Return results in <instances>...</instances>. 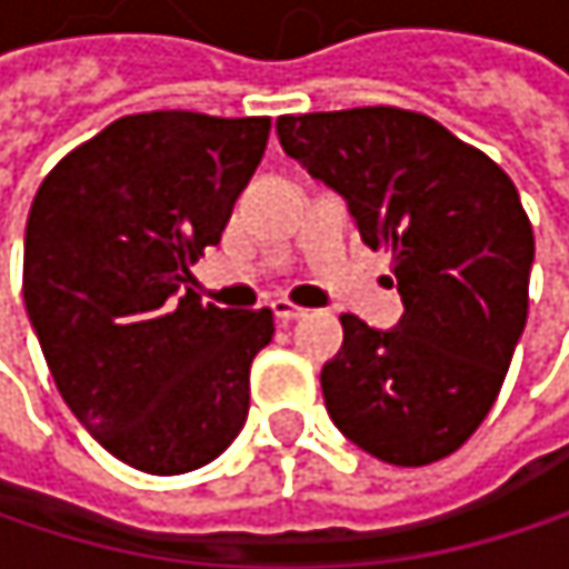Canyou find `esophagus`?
Masks as SVG:
<instances>
[{
    "label": "esophagus",
    "instance_id": "34e87169",
    "mask_svg": "<svg viewBox=\"0 0 569 569\" xmlns=\"http://www.w3.org/2000/svg\"><path fill=\"white\" fill-rule=\"evenodd\" d=\"M270 309H273V316H277L280 322H292V319H302V316H306V309H302V306H292L289 299H273Z\"/></svg>",
    "mask_w": 569,
    "mask_h": 569
}]
</instances>
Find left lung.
<instances>
[{"label": "left lung", "instance_id": "obj_1", "mask_svg": "<svg viewBox=\"0 0 569 569\" xmlns=\"http://www.w3.org/2000/svg\"><path fill=\"white\" fill-rule=\"evenodd\" d=\"M277 134L346 200L362 243L392 253L405 302L392 329L342 316V349L319 376L329 418L389 465L451 455L491 411L527 322L533 233L517 187L401 108L283 114Z\"/></svg>", "mask_w": 569, "mask_h": 569}]
</instances>
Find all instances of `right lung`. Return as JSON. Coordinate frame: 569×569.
Wrapping results in <instances>:
<instances>
[{
  "label": "right lung",
  "mask_w": 569,
  "mask_h": 569,
  "mask_svg": "<svg viewBox=\"0 0 569 569\" xmlns=\"http://www.w3.org/2000/svg\"><path fill=\"white\" fill-rule=\"evenodd\" d=\"M270 118L128 114L61 158L26 223V309L58 392L118 461L210 465L250 411L270 309H220L187 283L263 161Z\"/></svg>",
  "instance_id": "1"
}]
</instances>
